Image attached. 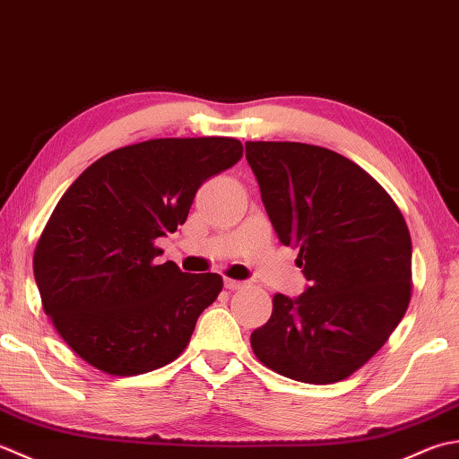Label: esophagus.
<instances>
[{
    "label": "esophagus",
    "mask_w": 459,
    "mask_h": 459,
    "mask_svg": "<svg viewBox=\"0 0 459 459\" xmlns=\"http://www.w3.org/2000/svg\"><path fill=\"white\" fill-rule=\"evenodd\" d=\"M223 285H226V289H230V291H236V289L243 287L241 281H236V279H230V277H226V281H223Z\"/></svg>",
    "instance_id": "1"
}]
</instances>
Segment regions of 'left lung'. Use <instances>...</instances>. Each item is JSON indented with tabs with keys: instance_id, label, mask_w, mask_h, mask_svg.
Segmentation results:
<instances>
[{
	"instance_id": "1",
	"label": "left lung",
	"mask_w": 459,
	"mask_h": 459,
	"mask_svg": "<svg viewBox=\"0 0 459 459\" xmlns=\"http://www.w3.org/2000/svg\"><path fill=\"white\" fill-rule=\"evenodd\" d=\"M261 200L283 246L299 247L305 293L273 297L251 333L267 368L333 385L368 362L412 295V239L388 192L359 164L303 143H246Z\"/></svg>"
}]
</instances>
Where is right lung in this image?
<instances>
[{"instance_id":"right-lung-1","label":"right lung","mask_w":459,"mask_h":459,"mask_svg":"<svg viewBox=\"0 0 459 459\" xmlns=\"http://www.w3.org/2000/svg\"><path fill=\"white\" fill-rule=\"evenodd\" d=\"M241 154L236 138H154L99 158L63 194L33 273L45 315L91 367L134 377L188 347L223 279L158 265L154 241L182 226L200 186Z\"/></svg>"}]
</instances>
